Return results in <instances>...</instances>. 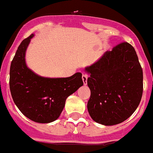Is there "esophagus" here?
I'll list each match as a JSON object with an SVG mask.
<instances>
[{
  "mask_svg": "<svg viewBox=\"0 0 153 153\" xmlns=\"http://www.w3.org/2000/svg\"><path fill=\"white\" fill-rule=\"evenodd\" d=\"M82 81H83V83H84L85 85H87V80H88V75H85V74H83L82 75Z\"/></svg>",
  "mask_w": 153,
  "mask_h": 153,
  "instance_id": "esophagus-1",
  "label": "esophagus"
}]
</instances>
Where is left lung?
<instances>
[{
	"instance_id": "obj_1",
	"label": "left lung",
	"mask_w": 153,
	"mask_h": 153,
	"mask_svg": "<svg viewBox=\"0 0 153 153\" xmlns=\"http://www.w3.org/2000/svg\"><path fill=\"white\" fill-rule=\"evenodd\" d=\"M85 71L91 90L88 111L93 120L105 126L129 118L140 103L143 73L137 54L128 42L117 45Z\"/></svg>"
}]
</instances>
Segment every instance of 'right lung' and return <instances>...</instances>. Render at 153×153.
Masks as SVG:
<instances>
[{
	"label": "right lung",
	"instance_id": "1",
	"mask_svg": "<svg viewBox=\"0 0 153 153\" xmlns=\"http://www.w3.org/2000/svg\"><path fill=\"white\" fill-rule=\"evenodd\" d=\"M34 34L22 41L10 68V90L14 102L30 120L48 123L56 120L65 107L66 99L83 85L82 73L68 78L38 76L25 63V51Z\"/></svg>",
	"mask_w": 153,
	"mask_h": 153
}]
</instances>
